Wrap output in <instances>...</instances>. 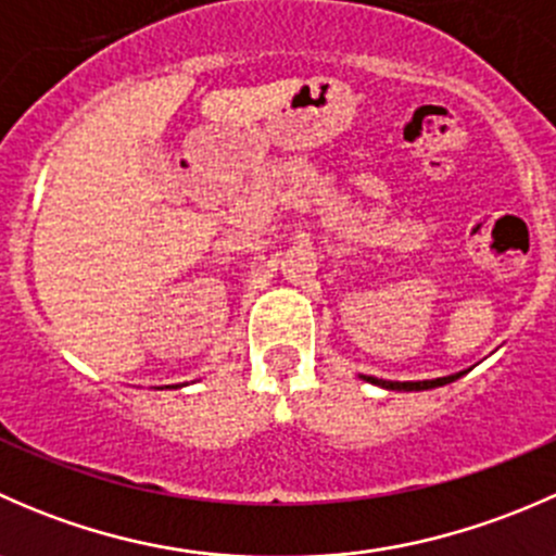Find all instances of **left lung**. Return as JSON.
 Returning a JSON list of instances; mask_svg holds the SVG:
<instances>
[{
  "label": "left lung",
  "mask_w": 556,
  "mask_h": 556,
  "mask_svg": "<svg viewBox=\"0 0 556 556\" xmlns=\"http://www.w3.org/2000/svg\"><path fill=\"white\" fill-rule=\"evenodd\" d=\"M463 374H454V377H441V379H428V382H387V379H377V377H366V382L384 387V390H403V392H412V390H433V387L441 384H450L454 379H459Z\"/></svg>",
  "instance_id": "1"
}]
</instances>
